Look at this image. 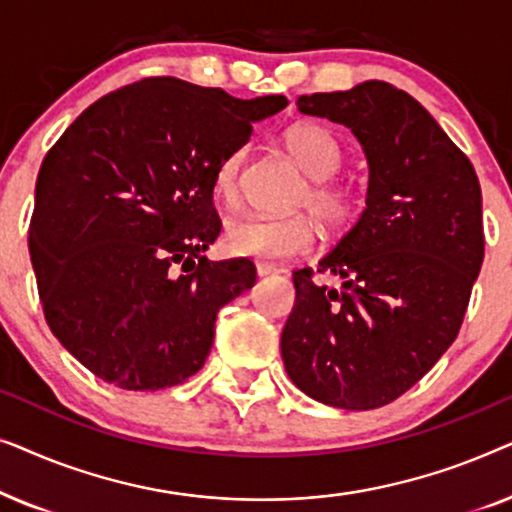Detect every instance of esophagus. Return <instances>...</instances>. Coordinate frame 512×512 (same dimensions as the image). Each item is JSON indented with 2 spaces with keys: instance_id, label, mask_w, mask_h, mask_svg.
Listing matches in <instances>:
<instances>
[{
  "instance_id": "esophagus-1",
  "label": "esophagus",
  "mask_w": 512,
  "mask_h": 512,
  "mask_svg": "<svg viewBox=\"0 0 512 512\" xmlns=\"http://www.w3.org/2000/svg\"><path fill=\"white\" fill-rule=\"evenodd\" d=\"M277 268L275 265H268V263H258L256 265V275L258 277H272V275H277Z\"/></svg>"
}]
</instances>
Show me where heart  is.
<instances>
[{
	"mask_svg": "<svg viewBox=\"0 0 512 512\" xmlns=\"http://www.w3.org/2000/svg\"><path fill=\"white\" fill-rule=\"evenodd\" d=\"M284 146L300 170L312 179L300 195V207H310L321 223L342 230L361 212V198L354 188L333 181L342 167V146L331 130L317 123H298L284 132ZM244 149L228 153L216 167L214 193L223 205H233L240 195ZM317 242V223L310 214L291 216H237L228 221L223 244L230 254L282 261L310 254Z\"/></svg>",
	"mask_w": 512,
	"mask_h": 512,
	"instance_id": "1",
	"label": "heart"
}]
</instances>
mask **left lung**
<instances>
[{"label":"left lung","instance_id":"obj_1","mask_svg":"<svg viewBox=\"0 0 512 512\" xmlns=\"http://www.w3.org/2000/svg\"><path fill=\"white\" fill-rule=\"evenodd\" d=\"M296 104L352 130L368 188L359 221L319 261L340 289L317 286L310 270L293 272L284 368L331 408H382L457 338L485 256L480 184L436 118L391 83L363 81Z\"/></svg>","mask_w":512,"mask_h":512}]
</instances>
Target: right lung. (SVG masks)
Returning <instances> with one entry per match:
<instances>
[{
  "label": "right lung",
  "mask_w": 512,
  "mask_h": 512,
  "mask_svg": "<svg viewBox=\"0 0 512 512\" xmlns=\"http://www.w3.org/2000/svg\"><path fill=\"white\" fill-rule=\"evenodd\" d=\"M286 104L156 76L90 104L46 153L32 268L48 326L90 373L156 391L202 368L216 314L256 282L247 258L202 256L221 233L216 167Z\"/></svg>",
  "instance_id": "1"
}]
</instances>
